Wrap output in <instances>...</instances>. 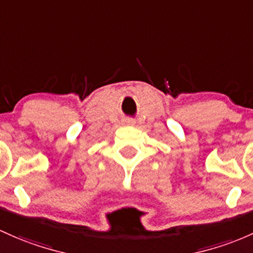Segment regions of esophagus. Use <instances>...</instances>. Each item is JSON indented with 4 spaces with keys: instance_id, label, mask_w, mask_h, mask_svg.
<instances>
[{
    "instance_id": "34e87169",
    "label": "esophagus",
    "mask_w": 253,
    "mask_h": 253,
    "mask_svg": "<svg viewBox=\"0 0 253 253\" xmlns=\"http://www.w3.org/2000/svg\"><path fill=\"white\" fill-rule=\"evenodd\" d=\"M128 124H129V125H134V121H133V120H128Z\"/></svg>"
}]
</instances>
